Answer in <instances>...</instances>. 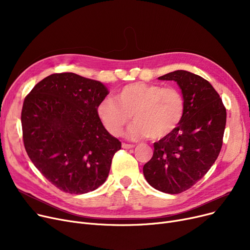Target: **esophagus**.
Wrapping results in <instances>:
<instances>
[{
    "label": "esophagus",
    "instance_id": "esophagus-1",
    "mask_svg": "<svg viewBox=\"0 0 250 250\" xmlns=\"http://www.w3.org/2000/svg\"><path fill=\"white\" fill-rule=\"evenodd\" d=\"M122 147L124 149H132L135 147V145H130V144H125V143H123L122 144Z\"/></svg>",
    "mask_w": 250,
    "mask_h": 250
}]
</instances>
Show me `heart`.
I'll list each match as a JSON object with an SVG mask.
<instances>
[{
  "label": "heart",
  "mask_w": 250,
  "mask_h": 250,
  "mask_svg": "<svg viewBox=\"0 0 250 250\" xmlns=\"http://www.w3.org/2000/svg\"><path fill=\"white\" fill-rule=\"evenodd\" d=\"M186 101L181 92L172 87L132 83L118 90L113 98L103 99L97 106L99 120L108 132L120 137L130 121L129 137L138 140H158L167 137L181 123Z\"/></svg>",
  "instance_id": "obj_1"
}]
</instances>
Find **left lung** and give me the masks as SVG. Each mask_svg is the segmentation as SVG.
Instances as JSON below:
<instances>
[{
    "mask_svg": "<svg viewBox=\"0 0 250 250\" xmlns=\"http://www.w3.org/2000/svg\"><path fill=\"white\" fill-rule=\"evenodd\" d=\"M158 79L177 83L186 112L171 134L154 143L153 157L143 173L155 189L176 194L195 185L218 158L226 109L214 87L199 75L178 70Z\"/></svg>",
    "mask_w": 250,
    "mask_h": 250,
    "instance_id": "1",
    "label": "left lung"
}]
</instances>
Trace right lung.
Returning <instances> with one entry per match:
<instances>
[{"instance_id":"1","label":"right lung","mask_w":250,"mask_h":250,"mask_svg":"<svg viewBox=\"0 0 250 250\" xmlns=\"http://www.w3.org/2000/svg\"><path fill=\"white\" fill-rule=\"evenodd\" d=\"M108 93L99 81L62 73L44 78L24 100L25 150L41 173L64 192L98 188L122 148L97 114L98 104Z\"/></svg>"}]
</instances>
